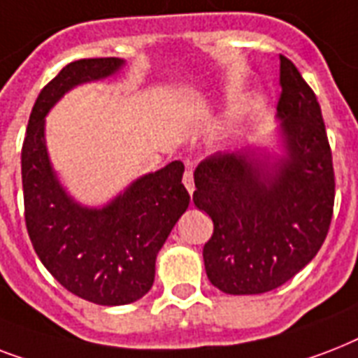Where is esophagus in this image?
I'll list each match as a JSON object with an SVG mask.
<instances>
[{
  "instance_id": "34e87169",
  "label": "esophagus",
  "mask_w": 358,
  "mask_h": 358,
  "mask_svg": "<svg viewBox=\"0 0 358 358\" xmlns=\"http://www.w3.org/2000/svg\"><path fill=\"white\" fill-rule=\"evenodd\" d=\"M182 182H184L185 189L189 191V193H193V191H195V182H193V171H191V169H185Z\"/></svg>"
}]
</instances>
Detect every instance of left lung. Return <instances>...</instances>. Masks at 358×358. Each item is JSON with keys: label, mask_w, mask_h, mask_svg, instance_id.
I'll list each match as a JSON object with an SVG mask.
<instances>
[{"label": "left lung", "mask_w": 358, "mask_h": 358, "mask_svg": "<svg viewBox=\"0 0 358 358\" xmlns=\"http://www.w3.org/2000/svg\"><path fill=\"white\" fill-rule=\"evenodd\" d=\"M280 87L282 154L217 152L195 171L193 202L213 221L204 267L224 294H264L288 282L317 255L333 219V156L322 108L284 55Z\"/></svg>", "instance_id": "left-lung-1"}]
</instances>
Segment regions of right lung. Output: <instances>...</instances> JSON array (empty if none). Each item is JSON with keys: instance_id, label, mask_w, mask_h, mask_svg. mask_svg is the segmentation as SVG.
I'll return each instance as SVG.
<instances>
[{"instance_id": "add662e5", "label": "right lung", "mask_w": 358, "mask_h": 358, "mask_svg": "<svg viewBox=\"0 0 358 358\" xmlns=\"http://www.w3.org/2000/svg\"><path fill=\"white\" fill-rule=\"evenodd\" d=\"M124 59L66 64L36 98L22 146L25 227L33 249L61 286L96 305H128L148 294L156 256L189 206L184 163L134 180L102 208L83 206L59 180L46 146V115L74 87L111 78Z\"/></svg>"}]
</instances>
